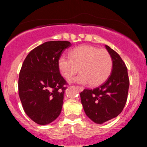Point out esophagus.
Wrapping results in <instances>:
<instances>
[{
	"label": "esophagus",
	"mask_w": 147,
	"mask_h": 147,
	"mask_svg": "<svg viewBox=\"0 0 147 147\" xmlns=\"http://www.w3.org/2000/svg\"><path fill=\"white\" fill-rule=\"evenodd\" d=\"M77 88H78V90L80 91V92H82V91L84 90V88L82 87V86H77Z\"/></svg>",
	"instance_id": "34e87169"
}]
</instances>
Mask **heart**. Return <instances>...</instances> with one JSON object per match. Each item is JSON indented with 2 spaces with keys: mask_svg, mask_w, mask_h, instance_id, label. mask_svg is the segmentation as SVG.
<instances>
[{
  "mask_svg": "<svg viewBox=\"0 0 147 147\" xmlns=\"http://www.w3.org/2000/svg\"><path fill=\"white\" fill-rule=\"evenodd\" d=\"M58 66L61 75L69 79L80 71L79 76L70 80L72 82L91 86L104 83L111 75L113 61L106 50H99L90 45H81L70 52V58L61 56Z\"/></svg>",
  "mask_w": 147,
  "mask_h": 147,
  "instance_id": "obj_1",
  "label": "heart"
}]
</instances>
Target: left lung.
I'll use <instances>...</instances> for the list:
<instances>
[{
    "instance_id": "left-lung-1",
    "label": "left lung",
    "mask_w": 147,
    "mask_h": 147,
    "mask_svg": "<svg viewBox=\"0 0 147 147\" xmlns=\"http://www.w3.org/2000/svg\"><path fill=\"white\" fill-rule=\"evenodd\" d=\"M113 61V68L107 80L99 86L80 93L85 113L96 124L116 117L122 113L127 99L129 79L127 68L120 56L105 45Z\"/></svg>"
}]
</instances>
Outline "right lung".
<instances>
[{"label": "right lung", "instance_id": "obj_1", "mask_svg": "<svg viewBox=\"0 0 147 147\" xmlns=\"http://www.w3.org/2000/svg\"><path fill=\"white\" fill-rule=\"evenodd\" d=\"M69 41H48L26 57L18 78V94L25 113L40 125L55 121L61 112L66 88L58 61Z\"/></svg>", "mask_w": 147, "mask_h": 147}]
</instances>
